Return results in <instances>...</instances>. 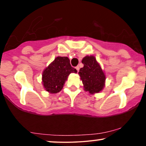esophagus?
Wrapping results in <instances>:
<instances>
[{"label": "esophagus", "instance_id": "1", "mask_svg": "<svg viewBox=\"0 0 146 146\" xmlns=\"http://www.w3.org/2000/svg\"><path fill=\"white\" fill-rule=\"evenodd\" d=\"M75 68H76L77 71H78V72H79V71H80V67H79V66H76V67H75Z\"/></svg>", "mask_w": 146, "mask_h": 146}]
</instances>
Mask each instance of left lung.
I'll return each instance as SVG.
<instances>
[{"instance_id": "left-lung-1", "label": "left lung", "mask_w": 146, "mask_h": 146, "mask_svg": "<svg viewBox=\"0 0 146 146\" xmlns=\"http://www.w3.org/2000/svg\"><path fill=\"white\" fill-rule=\"evenodd\" d=\"M84 67L78 73L82 81L84 90L90 94L101 92L105 86L106 75L93 56H86L82 60Z\"/></svg>"}]
</instances>
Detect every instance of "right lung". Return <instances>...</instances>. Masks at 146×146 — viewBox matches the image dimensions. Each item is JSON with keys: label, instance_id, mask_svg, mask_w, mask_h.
Returning <instances> with one entry per match:
<instances>
[{"label": "right lung", "instance_id": "add662e5", "mask_svg": "<svg viewBox=\"0 0 146 146\" xmlns=\"http://www.w3.org/2000/svg\"><path fill=\"white\" fill-rule=\"evenodd\" d=\"M71 73L77 71L71 66L67 57H56L42 72V83L44 89L52 94L59 93Z\"/></svg>", "mask_w": 146, "mask_h": 146}]
</instances>
